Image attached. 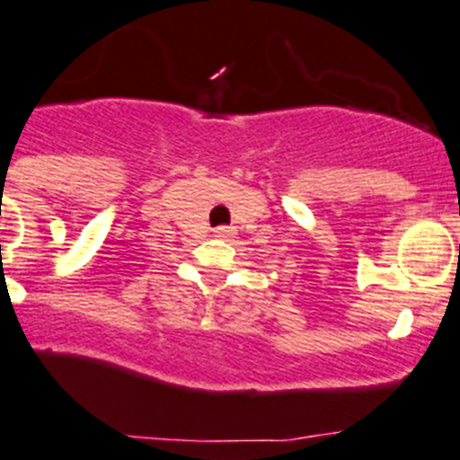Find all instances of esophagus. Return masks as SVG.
Wrapping results in <instances>:
<instances>
[{
	"instance_id": "34e87169",
	"label": "esophagus",
	"mask_w": 460,
	"mask_h": 460,
	"mask_svg": "<svg viewBox=\"0 0 460 460\" xmlns=\"http://www.w3.org/2000/svg\"><path fill=\"white\" fill-rule=\"evenodd\" d=\"M213 235H215V238H229L231 229H229V226H217V229L213 231Z\"/></svg>"
}]
</instances>
